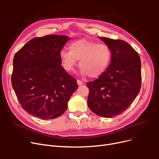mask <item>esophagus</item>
Returning <instances> with one entry per match:
<instances>
[{"label":"esophagus","mask_w":159,"mask_h":159,"mask_svg":"<svg viewBox=\"0 0 159 159\" xmlns=\"http://www.w3.org/2000/svg\"><path fill=\"white\" fill-rule=\"evenodd\" d=\"M77 84H78L79 86L83 84V82H82L80 80H79V79H78V80H77Z\"/></svg>","instance_id":"34e87169"}]
</instances>
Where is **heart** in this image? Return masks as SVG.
Wrapping results in <instances>:
<instances>
[{
  "label": "heart",
  "mask_w": 159,
  "mask_h": 159,
  "mask_svg": "<svg viewBox=\"0 0 159 159\" xmlns=\"http://www.w3.org/2000/svg\"><path fill=\"white\" fill-rule=\"evenodd\" d=\"M69 48L60 52L62 66L67 71H71L80 60L81 74L95 78L105 72L110 64L111 50L104 43L82 39L72 42Z\"/></svg>",
  "instance_id": "b5f03b06"
}]
</instances>
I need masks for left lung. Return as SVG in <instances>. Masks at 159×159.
Segmentation results:
<instances>
[{
  "label": "left lung",
  "mask_w": 159,
  "mask_h": 159,
  "mask_svg": "<svg viewBox=\"0 0 159 159\" xmlns=\"http://www.w3.org/2000/svg\"><path fill=\"white\" fill-rule=\"evenodd\" d=\"M109 46L112 57L107 70L86 83L88 105L91 111L106 118L122 113L131 105L141 87V62L138 53L122 40L99 37Z\"/></svg>",
  "instance_id": "8db88e82"
}]
</instances>
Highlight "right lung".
Wrapping results in <instances>:
<instances>
[{
  "instance_id": "obj_1",
  "label": "right lung",
  "mask_w": 159,
  "mask_h": 159,
  "mask_svg": "<svg viewBox=\"0 0 159 159\" xmlns=\"http://www.w3.org/2000/svg\"><path fill=\"white\" fill-rule=\"evenodd\" d=\"M70 38L49 35L30 40L13 58L11 84L29 114L40 119L62 115L78 88L76 79L61 66L60 52Z\"/></svg>"
}]
</instances>
